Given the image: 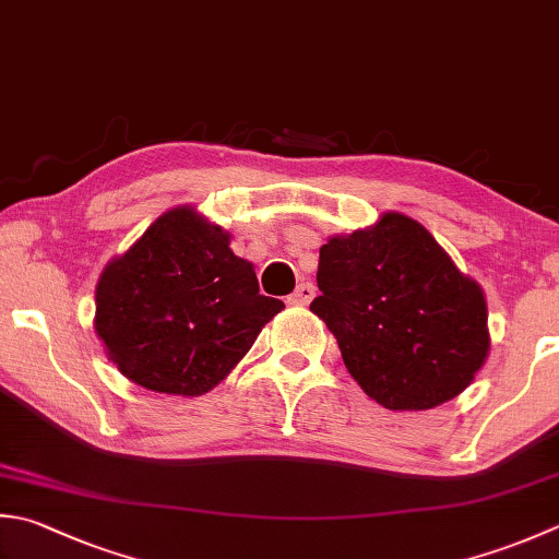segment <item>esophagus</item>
Masks as SVG:
<instances>
[{"instance_id":"34e87169","label":"esophagus","mask_w":559,"mask_h":559,"mask_svg":"<svg viewBox=\"0 0 559 559\" xmlns=\"http://www.w3.org/2000/svg\"><path fill=\"white\" fill-rule=\"evenodd\" d=\"M312 298H314V286H312V283H300V286L295 288V293L288 298V302L290 305H308Z\"/></svg>"}]
</instances>
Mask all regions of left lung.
<instances>
[{"label":"left lung","instance_id":"left-lung-1","mask_svg":"<svg viewBox=\"0 0 559 559\" xmlns=\"http://www.w3.org/2000/svg\"><path fill=\"white\" fill-rule=\"evenodd\" d=\"M310 310L336 336L368 397L419 412L453 400L489 352L487 302L475 281L417 221L385 213L320 249Z\"/></svg>","mask_w":559,"mask_h":559}]
</instances>
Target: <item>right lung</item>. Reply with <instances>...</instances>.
Here are the masks:
<instances>
[{"label": "right lung", "mask_w": 559, "mask_h": 559, "mask_svg": "<svg viewBox=\"0 0 559 559\" xmlns=\"http://www.w3.org/2000/svg\"><path fill=\"white\" fill-rule=\"evenodd\" d=\"M193 207L147 227L96 286V334L120 373L167 395H203L257 342L276 298L259 295L249 261Z\"/></svg>", "instance_id": "1"}]
</instances>
